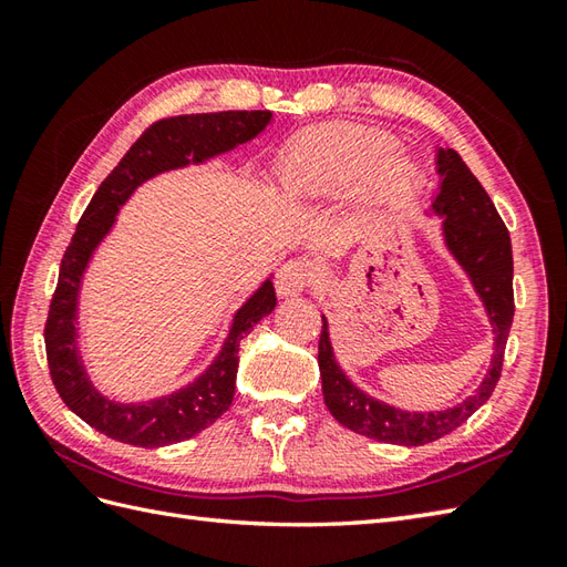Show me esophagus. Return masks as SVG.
Returning a JSON list of instances; mask_svg holds the SVG:
<instances>
[{
    "mask_svg": "<svg viewBox=\"0 0 567 567\" xmlns=\"http://www.w3.org/2000/svg\"><path fill=\"white\" fill-rule=\"evenodd\" d=\"M315 282V270L307 260H287L275 277V290L280 297H295Z\"/></svg>",
    "mask_w": 567,
    "mask_h": 567,
    "instance_id": "1",
    "label": "esophagus"
}]
</instances>
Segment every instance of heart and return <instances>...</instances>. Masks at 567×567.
<instances>
[{
	"label": "heart",
	"instance_id": "heart-1",
	"mask_svg": "<svg viewBox=\"0 0 567 567\" xmlns=\"http://www.w3.org/2000/svg\"><path fill=\"white\" fill-rule=\"evenodd\" d=\"M394 148L396 141L375 128H311L287 151L280 183L297 199H331L363 185L372 202H402L416 189L419 173Z\"/></svg>",
	"mask_w": 567,
	"mask_h": 567
}]
</instances>
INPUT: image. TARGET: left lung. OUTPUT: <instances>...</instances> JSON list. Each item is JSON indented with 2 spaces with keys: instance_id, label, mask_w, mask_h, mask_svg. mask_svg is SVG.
I'll use <instances>...</instances> for the list:
<instances>
[{
  "instance_id": "8db88e82",
  "label": "left lung",
  "mask_w": 567,
  "mask_h": 567,
  "mask_svg": "<svg viewBox=\"0 0 567 567\" xmlns=\"http://www.w3.org/2000/svg\"><path fill=\"white\" fill-rule=\"evenodd\" d=\"M436 173L441 187L431 202V214L441 216L443 244L473 282V290L483 299L487 319L495 333V353L485 380L475 394L443 412H406L370 396L348 380L336 363L329 339V321L321 317L319 336V370L321 390L333 419L360 436L394 445H424L455 431L483 406L495 392L502 375L504 346L514 319V260L512 240L485 187L470 173L461 155L453 148L436 151Z\"/></svg>"
}]
</instances>
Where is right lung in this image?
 Listing matches in <instances>:
<instances>
[{
	"instance_id": "right-lung-1",
	"label": "right lung",
	"mask_w": 567,
	"mask_h": 567,
	"mask_svg": "<svg viewBox=\"0 0 567 567\" xmlns=\"http://www.w3.org/2000/svg\"><path fill=\"white\" fill-rule=\"evenodd\" d=\"M270 122L272 112L185 114L155 122L128 148L84 209L75 236L60 260L58 287L45 321V355L60 400L104 436L141 449H161L197 436L231 406L238 343L275 309L272 277L236 311L212 365L185 388L148 402H114L94 388L78 348V299L94 250L112 231L118 209L143 183L161 173L199 165L214 155L234 151L240 143L256 138Z\"/></svg>"
}]
</instances>
